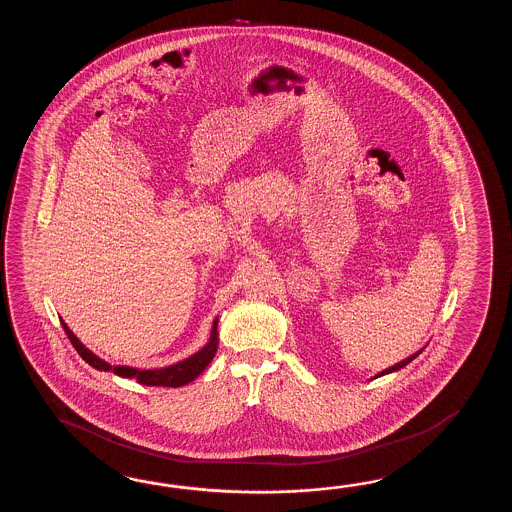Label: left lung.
Listing matches in <instances>:
<instances>
[{
  "label": "left lung",
  "instance_id": "left-lung-1",
  "mask_svg": "<svg viewBox=\"0 0 512 512\" xmlns=\"http://www.w3.org/2000/svg\"><path fill=\"white\" fill-rule=\"evenodd\" d=\"M421 351H423V349H421ZM421 351H417L415 355H412V357H408V359L401 360L399 364H395V366H392V368H388V370L381 371V373H379L377 377H381V375H386V373H392V371L401 370V368H404L406 364H410V362H412V360H414L415 357H419V353H421Z\"/></svg>",
  "mask_w": 512,
  "mask_h": 512
}]
</instances>
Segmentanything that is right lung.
I'll return each mask as SVG.
<instances>
[{"label": "right lung", "instance_id": "right-lung-1", "mask_svg": "<svg viewBox=\"0 0 512 512\" xmlns=\"http://www.w3.org/2000/svg\"><path fill=\"white\" fill-rule=\"evenodd\" d=\"M62 327L66 331L67 338L71 340L73 348L77 349L78 355L86 360L89 366H93L95 370L100 371L111 370L115 375L126 377V379H137V382L144 384V386H166V388L185 386L188 382L194 381L197 375H201V371L207 368L210 360L214 359V355L218 351V318H216L207 346L199 349L192 357L177 362L174 366H168L163 370H137V368H128V366H115L113 368V366H109L108 362L98 359L95 353H91L89 349L84 348V344L73 335V331L66 326L64 320H62Z\"/></svg>", "mask_w": 512, "mask_h": 512}]
</instances>
